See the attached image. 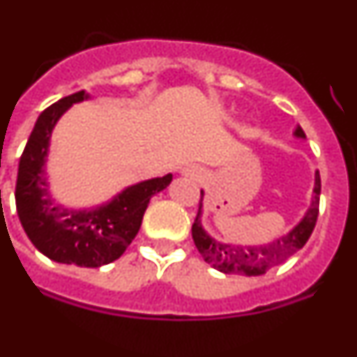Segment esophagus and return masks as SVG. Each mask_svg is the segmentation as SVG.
<instances>
[{
  "instance_id": "obj_1",
  "label": "esophagus",
  "mask_w": 357,
  "mask_h": 357,
  "mask_svg": "<svg viewBox=\"0 0 357 357\" xmlns=\"http://www.w3.org/2000/svg\"><path fill=\"white\" fill-rule=\"evenodd\" d=\"M179 172L188 179H202V169H199L197 165H185Z\"/></svg>"
}]
</instances>
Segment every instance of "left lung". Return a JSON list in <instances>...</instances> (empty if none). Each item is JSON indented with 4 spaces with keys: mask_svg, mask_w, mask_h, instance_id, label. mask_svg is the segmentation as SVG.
<instances>
[{
    "mask_svg": "<svg viewBox=\"0 0 357 357\" xmlns=\"http://www.w3.org/2000/svg\"><path fill=\"white\" fill-rule=\"evenodd\" d=\"M293 136L296 139H305V132L300 126L295 127ZM200 193H202V199H200L195 223L192 225V237L197 249L202 255L204 261L209 263L213 268L223 272V274H241L251 278V275L265 274L272 266L284 263L289 256L295 255L309 241L310 234L316 227L317 213H319L321 178L319 171H316L312 200H310L309 209L300 218L298 223L289 228L286 234L279 235V237L272 238L265 244H234V242H223L211 237L202 225L204 190H200Z\"/></svg>",
    "mask_w": 357,
    "mask_h": 357,
    "instance_id": "obj_1",
    "label": "left lung"
}]
</instances>
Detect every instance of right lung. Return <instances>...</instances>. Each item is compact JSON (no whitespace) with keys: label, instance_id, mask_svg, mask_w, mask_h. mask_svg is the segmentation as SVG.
Listing matches in <instances>:
<instances>
[{"label":"right lung","instance_id":"1","mask_svg":"<svg viewBox=\"0 0 357 357\" xmlns=\"http://www.w3.org/2000/svg\"><path fill=\"white\" fill-rule=\"evenodd\" d=\"M89 99L91 94L79 91L38 116L19 162L15 204L24 231L38 251L57 263L98 268L126 252L150 199L171 185L172 174L134 183L98 206L76 209L59 204L47 172L52 132L73 105Z\"/></svg>","mask_w":357,"mask_h":357}]
</instances>
